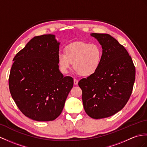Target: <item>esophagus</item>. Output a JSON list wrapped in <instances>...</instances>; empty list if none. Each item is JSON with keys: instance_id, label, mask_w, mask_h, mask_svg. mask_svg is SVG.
<instances>
[{"instance_id": "34e87169", "label": "esophagus", "mask_w": 147, "mask_h": 147, "mask_svg": "<svg viewBox=\"0 0 147 147\" xmlns=\"http://www.w3.org/2000/svg\"><path fill=\"white\" fill-rule=\"evenodd\" d=\"M78 80L76 79H74V84L76 85L78 84Z\"/></svg>"}]
</instances>
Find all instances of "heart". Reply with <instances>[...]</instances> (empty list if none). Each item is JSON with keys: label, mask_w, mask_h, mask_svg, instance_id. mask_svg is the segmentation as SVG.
Wrapping results in <instances>:
<instances>
[{"label": "heart", "mask_w": 147, "mask_h": 147, "mask_svg": "<svg viewBox=\"0 0 147 147\" xmlns=\"http://www.w3.org/2000/svg\"><path fill=\"white\" fill-rule=\"evenodd\" d=\"M64 53L57 55L61 71L66 73L71 64L76 72L81 76L88 77L96 72L101 65L103 51L96 44L84 42L70 43L64 48Z\"/></svg>", "instance_id": "obj_1"}]
</instances>
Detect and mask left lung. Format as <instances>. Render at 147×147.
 Masks as SVG:
<instances>
[{"label": "left lung", "mask_w": 147, "mask_h": 147, "mask_svg": "<svg viewBox=\"0 0 147 147\" xmlns=\"http://www.w3.org/2000/svg\"><path fill=\"white\" fill-rule=\"evenodd\" d=\"M103 49L101 65L94 74L81 80L82 100L92 118H107L127 104L135 80V67L127 51L108 34L92 33Z\"/></svg>", "instance_id": "1"}]
</instances>
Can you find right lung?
Here are the masks:
<instances>
[{
	"mask_svg": "<svg viewBox=\"0 0 147 147\" xmlns=\"http://www.w3.org/2000/svg\"><path fill=\"white\" fill-rule=\"evenodd\" d=\"M59 44L53 34L36 36L13 59L10 93L20 111L32 120H55L73 86V78L64 77L59 69Z\"/></svg>",
	"mask_w": 147,
	"mask_h": 147,
	"instance_id": "right-lung-1",
	"label": "right lung"
}]
</instances>
